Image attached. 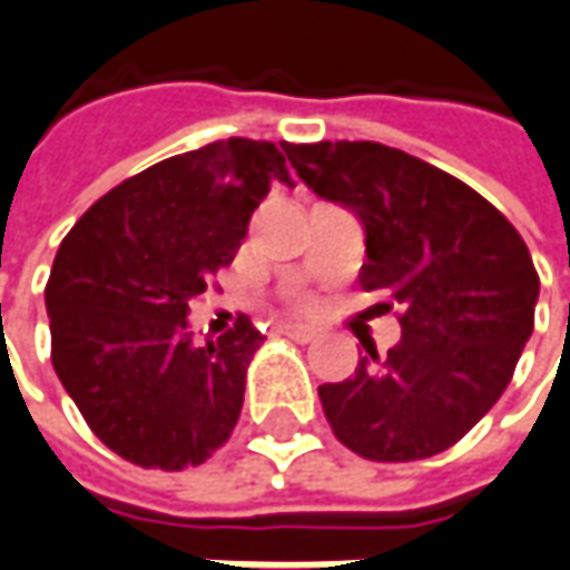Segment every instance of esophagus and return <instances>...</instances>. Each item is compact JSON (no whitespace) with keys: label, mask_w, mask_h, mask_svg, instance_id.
I'll list each match as a JSON object with an SVG mask.
<instances>
[{"label":"esophagus","mask_w":570,"mask_h":570,"mask_svg":"<svg viewBox=\"0 0 570 570\" xmlns=\"http://www.w3.org/2000/svg\"><path fill=\"white\" fill-rule=\"evenodd\" d=\"M278 335L292 337V341H301V344H307L313 337L320 335L313 325H301V323H278Z\"/></svg>","instance_id":"esophagus-1"}]
</instances>
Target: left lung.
<instances>
[{"instance_id": "left-lung-1", "label": "left lung", "mask_w": 570, "mask_h": 570, "mask_svg": "<svg viewBox=\"0 0 570 570\" xmlns=\"http://www.w3.org/2000/svg\"><path fill=\"white\" fill-rule=\"evenodd\" d=\"M288 160L363 223L360 285L400 307L387 356L368 351L351 379L320 387L328 425L375 462L443 453L512 382L540 297L531 250L472 186L400 148L292 145Z\"/></svg>"}]
</instances>
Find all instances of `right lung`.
Listing matches in <instances>:
<instances>
[{
  "label": "right lung",
  "mask_w": 570,
  "mask_h": 570,
  "mask_svg": "<svg viewBox=\"0 0 570 570\" xmlns=\"http://www.w3.org/2000/svg\"><path fill=\"white\" fill-rule=\"evenodd\" d=\"M292 145L223 139L129 176L65 235L46 285L52 366L117 456L202 465L229 441L263 335L247 316L195 341L188 301L207 292L273 183L294 186Z\"/></svg>",
  "instance_id": "right-lung-1"
}]
</instances>
